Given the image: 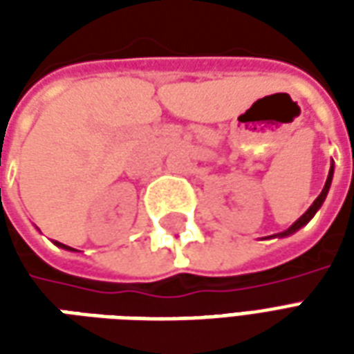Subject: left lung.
Returning <instances> with one entry per match:
<instances>
[{
  "label": "left lung",
  "instance_id": "8db88e82",
  "mask_svg": "<svg viewBox=\"0 0 354 354\" xmlns=\"http://www.w3.org/2000/svg\"><path fill=\"white\" fill-rule=\"evenodd\" d=\"M332 176H334V167H332V169H330V172H328V180H326V184H324V189L320 192V195H319V197H317V199H315V203H313L311 207H309V210H307V212H305V214L301 216V218H299L297 222L292 223L288 230L282 231V233H279V237H286V235H292V233H296V231L299 230V227H304L305 223L309 222L313 216L317 214V210H319V208L322 207V203H324V199H326L328 189H330V184H332Z\"/></svg>",
  "mask_w": 354,
  "mask_h": 354
}]
</instances>
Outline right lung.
I'll list each match as a JSON object with an SVG mask.
<instances>
[{
	"label": "right lung",
	"mask_w": 354,
	"mask_h": 354,
	"mask_svg": "<svg viewBox=\"0 0 354 354\" xmlns=\"http://www.w3.org/2000/svg\"><path fill=\"white\" fill-rule=\"evenodd\" d=\"M58 246H62V248H66V250H73V248H70V246H66V245H62V243H57Z\"/></svg>",
	"instance_id": "obj_1"
}]
</instances>
